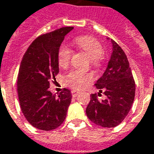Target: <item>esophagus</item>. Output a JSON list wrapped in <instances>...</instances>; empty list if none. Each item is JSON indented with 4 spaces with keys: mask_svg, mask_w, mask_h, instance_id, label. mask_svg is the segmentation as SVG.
<instances>
[{
    "mask_svg": "<svg viewBox=\"0 0 154 154\" xmlns=\"http://www.w3.org/2000/svg\"><path fill=\"white\" fill-rule=\"evenodd\" d=\"M72 96H73V97H77L78 95H79V91H72Z\"/></svg>",
    "mask_w": 154,
    "mask_h": 154,
    "instance_id": "esophagus-1",
    "label": "esophagus"
}]
</instances>
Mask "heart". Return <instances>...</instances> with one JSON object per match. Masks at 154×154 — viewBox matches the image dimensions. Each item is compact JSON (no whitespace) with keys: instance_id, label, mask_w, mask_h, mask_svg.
Segmentation results:
<instances>
[{"instance_id":"b5f03b06","label":"heart","mask_w":154,"mask_h":154,"mask_svg":"<svg viewBox=\"0 0 154 154\" xmlns=\"http://www.w3.org/2000/svg\"><path fill=\"white\" fill-rule=\"evenodd\" d=\"M76 46L89 57L93 64H97L103 54V47L97 40L91 36H79L75 41ZM72 51L66 46H61L58 51L57 60L60 67L67 66L71 57ZM92 76L85 75L79 71H71L65 77V82L75 89H81L91 81Z\"/></svg>"}]
</instances>
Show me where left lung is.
Instances as JSON below:
<instances>
[{"mask_svg":"<svg viewBox=\"0 0 154 154\" xmlns=\"http://www.w3.org/2000/svg\"><path fill=\"white\" fill-rule=\"evenodd\" d=\"M107 40L112 44V53L103 75L95 84L99 90L98 97L103 92L106 99L99 100L96 94H91L85 113L97 125L113 128L122 122L130 112L136 85L125 53L115 41Z\"/></svg>","mask_w":154,"mask_h":154,"instance_id":"1","label":"left lung"}]
</instances>
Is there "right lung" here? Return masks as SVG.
<instances>
[{
  "label": "right lung",
  "mask_w": 154,
  "mask_h": 154,
  "mask_svg": "<svg viewBox=\"0 0 154 154\" xmlns=\"http://www.w3.org/2000/svg\"><path fill=\"white\" fill-rule=\"evenodd\" d=\"M72 29L74 27H64L39 36L22 59L17 82L20 107L29 123L39 130L51 131L60 126L71 103L69 90L51 93L49 80L59 72L58 51Z\"/></svg>",
  "instance_id": "right-lung-1"
}]
</instances>
